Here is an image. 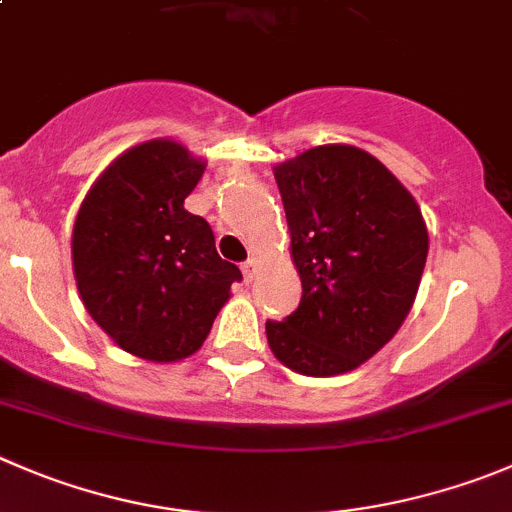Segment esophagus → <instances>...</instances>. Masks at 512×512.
<instances>
[{
	"instance_id": "1",
	"label": "esophagus",
	"mask_w": 512,
	"mask_h": 512,
	"mask_svg": "<svg viewBox=\"0 0 512 512\" xmlns=\"http://www.w3.org/2000/svg\"><path fill=\"white\" fill-rule=\"evenodd\" d=\"M256 269H259V259H248V261H243V266H241V271H243V279L246 281H253V276H256Z\"/></svg>"
}]
</instances>
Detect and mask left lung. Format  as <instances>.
<instances>
[{
  "instance_id": "left-lung-1",
  "label": "left lung",
  "mask_w": 512,
  "mask_h": 512,
  "mask_svg": "<svg viewBox=\"0 0 512 512\" xmlns=\"http://www.w3.org/2000/svg\"><path fill=\"white\" fill-rule=\"evenodd\" d=\"M301 301L266 321L276 359L306 377L357 369L397 334L420 289L427 228L415 198L354 145L276 165Z\"/></svg>"
}]
</instances>
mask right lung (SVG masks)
Returning <instances> with one entry per match:
<instances>
[{
  "label": "right lung",
  "instance_id": "obj_1",
  "mask_svg": "<svg viewBox=\"0 0 512 512\" xmlns=\"http://www.w3.org/2000/svg\"><path fill=\"white\" fill-rule=\"evenodd\" d=\"M203 170L183 145L148 140L107 165L77 213L72 266L82 304L140 359L191 357L243 279L218 256L206 218L183 208Z\"/></svg>",
  "mask_w": 512,
  "mask_h": 512
}]
</instances>
